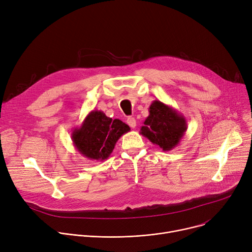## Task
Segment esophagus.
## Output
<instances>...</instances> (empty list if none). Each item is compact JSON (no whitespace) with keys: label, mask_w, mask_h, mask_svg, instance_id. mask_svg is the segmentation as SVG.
<instances>
[{"label":"esophagus","mask_w":252,"mask_h":252,"mask_svg":"<svg viewBox=\"0 0 252 252\" xmlns=\"http://www.w3.org/2000/svg\"><path fill=\"white\" fill-rule=\"evenodd\" d=\"M127 124H128L132 129H134V128L136 127V120H135V118L129 117V118L127 119Z\"/></svg>","instance_id":"1"}]
</instances>
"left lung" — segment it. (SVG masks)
I'll return each instance as SVG.
<instances>
[{
	"label": "left lung",
	"mask_w": 252,
	"mask_h": 252,
	"mask_svg": "<svg viewBox=\"0 0 252 252\" xmlns=\"http://www.w3.org/2000/svg\"><path fill=\"white\" fill-rule=\"evenodd\" d=\"M143 123L140 134L163 151L175 148L187 130L185 117L173 107L159 100L151 103L149 115Z\"/></svg>",
	"instance_id": "left-lung-1"
}]
</instances>
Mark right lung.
<instances>
[{"instance_id":"add662e5","label":"right lung","mask_w":252,"mask_h":252,"mask_svg":"<svg viewBox=\"0 0 252 252\" xmlns=\"http://www.w3.org/2000/svg\"><path fill=\"white\" fill-rule=\"evenodd\" d=\"M130 131V127L119 119L112 120L99 110H93L80 127L72 134L76 150L90 160L103 161L113 152L119 138Z\"/></svg>"}]
</instances>
